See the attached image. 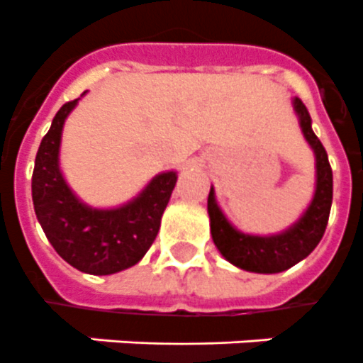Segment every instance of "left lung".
I'll use <instances>...</instances> for the list:
<instances>
[{"label":"left lung","mask_w":363,"mask_h":363,"mask_svg":"<svg viewBox=\"0 0 363 363\" xmlns=\"http://www.w3.org/2000/svg\"><path fill=\"white\" fill-rule=\"evenodd\" d=\"M292 104L300 120L301 133L309 142V146L313 147L315 161H317V187H315V196L306 213L291 228H286L281 234L253 236V234H243L236 230L228 223L227 217L223 216L221 208L217 206L213 187L208 195V213H210L213 243L228 262L245 272L279 274L292 268L317 247L328 225L333 196V176L328 153L324 150L323 142L313 133L311 116L307 112L306 104L298 97H294Z\"/></svg>","instance_id":"obj_1"}]
</instances>
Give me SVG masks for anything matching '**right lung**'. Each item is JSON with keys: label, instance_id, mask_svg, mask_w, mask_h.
I'll use <instances>...</instances> for the list:
<instances>
[{"label": "right lung", "instance_id": "right-lung-1", "mask_svg": "<svg viewBox=\"0 0 363 363\" xmlns=\"http://www.w3.org/2000/svg\"><path fill=\"white\" fill-rule=\"evenodd\" d=\"M78 99L57 110L35 157L31 196L35 216L56 253L84 274L110 275L135 266L152 247L178 174H157L127 204L110 210L78 200L60 170V144L67 116Z\"/></svg>", "mask_w": 363, "mask_h": 363}]
</instances>
